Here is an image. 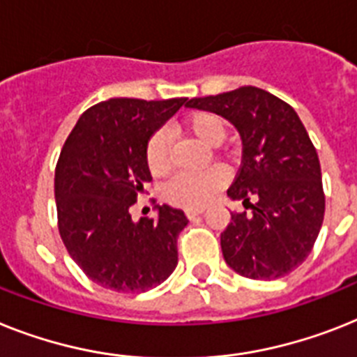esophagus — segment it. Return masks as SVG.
Listing matches in <instances>:
<instances>
[{
    "label": "esophagus",
    "mask_w": 357,
    "mask_h": 357,
    "mask_svg": "<svg viewBox=\"0 0 357 357\" xmlns=\"http://www.w3.org/2000/svg\"><path fill=\"white\" fill-rule=\"evenodd\" d=\"M184 213H185V217H188V219H195L197 215L204 213V208H185Z\"/></svg>",
    "instance_id": "1"
}]
</instances>
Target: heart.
I'll return each mask as SVG.
<instances>
[{
    "label": "heart",
    "instance_id": "obj_1",
    "mask_svg": "<svg viewBox=\"0 0 357 357\" xmlns=\"http://www.w3.org/2000/svg\"><path fill=\"white\" fill-rule=\"evenodd\" d=\"M188 135L208 147L219 146L226 137L225 120L215 113L199 111L182 122ZM146 162L153 175H164L169 169V137L166 131L155 132L146 147ZM225 184V172L220 167H210L195 175H176L164 188V197L172 204L199 208L210 202Z\"/></svg>",
    "mask_w": 357,
    "mask_h": 357
}]
</instances>
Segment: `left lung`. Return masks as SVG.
<instances>
[{
  "instance_id": "left-lung-1",
  "label": "left lung",
  "mask_w": 357,
  "mask_h": 357,
  "mask_svg": "<svg viewBox=\"0 0 357 357\" xmlns=\"http://www.w3.org/2000/svg\"><path fill=\"white\" fill-rule=\"evenodd\" d=\"M185 105L226 119L243 140V164L228 197L252 213H229L220 234L226 264L259 281L284 278L308 257L325 215L319 157L301 119L253 85Z\"/></svg>"
}]
</instances>
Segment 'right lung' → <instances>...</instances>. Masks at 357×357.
I'll return each mask as SVG.
<instances>
[{
  "instance_id": "obj_1",
  "label": "right lung",
  "mask_w": 357,
  "mask_h": 357,
  "mask_svg": "<svg viewBox=\"0 0 357 357\" xmlns=\"http://www.w3.org/2000/svg\"><path fill=\"white\" fill-rule=\"evenodd\" d=\"M188 98H111L87 109L70 131L54 173L58 226L67 252L100 287L146 291L178 263L184 211L155 206L153 219H131L144 182L149 138Z\"/></svg>"
}]
</instances>
